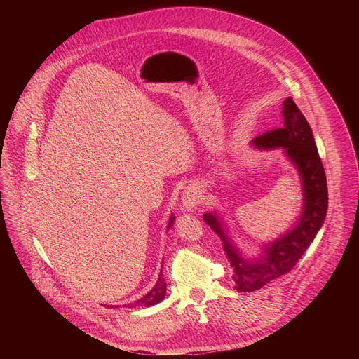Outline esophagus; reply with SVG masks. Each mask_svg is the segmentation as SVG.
I'll return each mask as SVG.
<instances>
[{"instance_id":"1","label":"esophagus","mask_w":359,"mask_h":359,"mask_svg":"<svg viewBox=\"0 0 359 359\" xmlns=\"http://www.w3.org/2000/svg\"><path fill=\"white\" fill-rule=\"evenodd\" d=\"M182 200H183V208L184 210H194L197 208V204L200 201V191L194 187V186H187L186 190L183 191V196H182Z\"/></svg>"}]
</instances>
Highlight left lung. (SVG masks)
Wrapping results in <instances>:
<instances>
[{
    "label": "left lung",
    "instance_id": "1",
    "mask_svg": "<svg viewBox=\"0 0 359 359\" xmlns=\"http://www.w3.org/2000/svg\"><path fill=\"white\" fill-rule=\"evenodd\" d=\"M283 128L271 129L252 143L257 147H285L287 156L297 166L304 191V209L297 226L281 238L266 245L262 259H243L224 233L219 219L210 213L203 220L222 238L226 259L233 269L237 291H255L290 273L310 247L321 229L328 209V187L313 130L291 97L284 100Z\"/></svg>",
    "mask_w": 359,
    "mask_h": 359
}]
</instances>
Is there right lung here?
<instances>
[{
  "label": "right lung",
  "instance_id": "right-lung-1",
  "mask_svg": "<svg viewBox=\"0 0 359 359\" xmlns=\"http://www.w3.org/2000/svg\"><path fill=\"white\" fill-rule=\"evenodd\" d=\"M172 223H173V217L170 219L169 227L172 226ZM165 294H166V281H165V278L161 273V277H159L155 287H153L144 297H142L137 301H135L132 304H128L125 306H129V309H132V306H151V305L161 302L165 298Z\"/></svg>",
  "mask_w": 359,
  "mask_h": 359
}]
</instances>
